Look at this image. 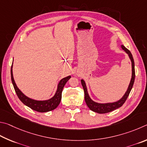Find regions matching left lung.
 I'll return each instance as SVG.
<instances>
[{
    "label": "left lung",
    "mask_w": 147,
    "mask_h": 147,
    "mask_svg": "<svg viewBox=\"0 0 147 147\" xmlns=\"http://www.w3.org/2000/svg\"><path fill=\"white\" fill-rule=\"evenodd\" d=\"M121 47L124 50L126 53L128 54L129 59H130L131 64H132V78H131L129 85H128V88L127 91L123 95V97L119 100L117 101L112 102H106V103H99V102H97L92 100L90 97L88 90H87L86 84L85 81L83 79H81V84L82 86L83 87L84 92V99H85V102L87 105V106L92 111L98 113V114H105V113L110 112L117 109H119L122 105L125 103V102L127 100V97H128L131 90L132 88L134 83L135 79V67H134V61L132 53L130 51L126 48L124 46L121 45Z\"/></svg>",
    "instance_id": "1"
}]
</instances>
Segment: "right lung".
Returning a JSON list of instances; mask_svg holds the SVG:
<instances>
[{
  "instance_id": "add662e5",
  "label": "right lung",
  "mask_w": 147,
  "mask_h": 147,
  "mask_svg": "<svg viewBox=\"0 0 147 147\" xmlns=\"http://www.w3.org/2000/svg\"><path fill=\"white\" fill-rule=\"evenodd\" d=\"M11 78L12 84L13 85L18 97L26 106L30 107V109L38 112H47L55 109L58 107L61 100L63 89L67 81L71 78V76H69L66 78L62 79L57 84V90L54 96L51 98L47 100H35L30 98L20 90V89L18 88L16 83H15L13 75V64L11 68Z\"/></svg>"
}]
</instances>
